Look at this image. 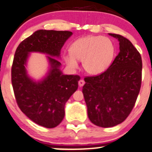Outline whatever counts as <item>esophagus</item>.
I'll use <instances>...</instances> for the list:
<instances>
[{
    "label": "esophagus",
    "instance_id": "obj_1",
    "mask_svg": "<svg viewBox=\"0 0 152 152\" xmlns=\"http://www.w3.org/2000/svg\"><path fill=\"white\" fill-rule=\"evenodd\" d=\"M84 81L83 79H80L79 81V86H83L84 84Z\"/></svg>",
    "mask_w": 152,
    "mask_h": 152
}]
</instances>
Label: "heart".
I'll list each match as a JSON object with an SVG mask.
<instances>
[{"instance_id":"b5f03b06","label":"heart","mask_w":152,"mask_h":152,"mask_svg":"<svg viewBox=\"0 0 152 152\" xmlns=\"http://www.w3.org/2000/svg\"><path fill=\"white\" fill-rule=\"evenodd\" d=\"M115 53V47L110 39L102 36L89 35L76 39L71 46V53L63 56L69 67L76 68L83 61L86 72L99 74L110 66Z\"/></svg>"}]
</instances>
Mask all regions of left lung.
Wrapping results in <instances>:
<instances>
[{
	"mask_svg": "<svg viewBox=\"0 0 152 152\" xmlns=\"http://www.w3.org/2000/svg\"><path fill=\"white\" fill-rule=\"evenodd\" d=\"M120 52L104 72L84 78L82 92L93 124L110 128L127 118L137 99L141 85V55L127 38L116 34Z\"/></svg>",
	"mask_w": 152,
	"mask_h": 152,
	"instance_id": "obj_1",
	"label": "left lung"
}]
</instances>
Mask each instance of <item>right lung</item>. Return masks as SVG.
<instances>
[{
    "label": "right lung",
    "instance_id": "add662e5",
    "mask_svg": "<svg viewBox=\"0 0 152 152\" xmlns=\"http://www.w3.org/2000/svg\"><path fill=\"white\" fill-rule=\"evenodd\" d=\"M73 33L69 31L37 30L19 45L11 67V82L16 103L22 113L39 126L53 128L65 115V104L78 89V75H64L59 58L63 45ZM45 53L51 68L42 81H33L25 66L29 52Z\"/></svg>",
    "mask_w": 152,
    "mask_h": 152
}]
</instances>
